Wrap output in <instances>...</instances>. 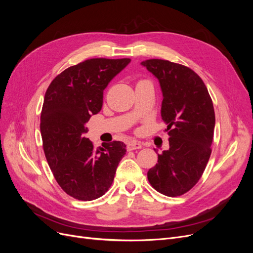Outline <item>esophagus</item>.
<instances>
[{
    "instance_id": "1",
    "label": "esophagus",
    "mask_w": 253,
    "mask_h": 253,
    "mask_svg": "<svg viewBox=\"0 0 253 253\" xmlns=\"http://www.w3.org/2000/svg\"><path fill=\"white\" fill-rule=\"evenodd\" d=\"M142 148V144L139 141H136L133 140L131 142L127 143V150L131 151V150H137V149H141Z\"/></svg>"
}]
</instances>
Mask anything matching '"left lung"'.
<instances>
[{"label":"left lung","mask_w":253,"mask_h":253,"mask_svg":"<svg viewBox=\"0 0 253 253\" xmlns=\"http://www.w3.org/2000/svg\"><path fill=\"white\" fill-rule=\"evenodd\" d=\"M141 65L159 81L162 118L170 136V149L158 154L148 179L159 193L180 196L200 180L211 155L215 126L212 99L200 76L185 65L162 59L145 60Z\"/></svg>","instance_id":"1"}]
</instances>
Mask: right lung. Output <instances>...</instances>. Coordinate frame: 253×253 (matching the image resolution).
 <instances>
[{
	"instance_id": "1",
	"label": "right lung",
	"mask_w": 253,
	"mask_h": 253,
	"mask_svg": "<svg viewBox=\"0 0 253 253\" xmlns=\"http://www.w3.org/2000/svg\"><path fill=\"white\" fill-rule=\"evenodd\" d=\"M131 59L96 58L66 68L51 81L41 112L45 157L59 186L79 201H93L111 187L126 147L121 141L95 149L85 124L100 112L103 90Z\"/></svg>"
}]
</instances>
